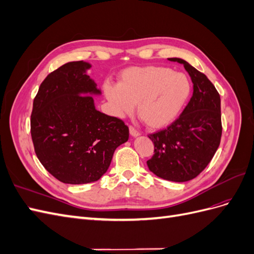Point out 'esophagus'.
Masks as SVG:
<instances>
[{
    "label": "esophagus",
    "mask_w": 254,
    "mask_h": 254,
    "mask_svg": "<svg viewBox=\"0 0 254 254\" xmlns=\"http://www.w3.org/2000/svg\"><path fill=\"white\" fill-rule=\"evenodd\" d=\"M129 132H130V135L133 136V137H136V136L140 135V132L137 131V130L134 127H132V126L129 127Z\"/></svg>",
    "instance_id": "obj_1"
}]
</instances>
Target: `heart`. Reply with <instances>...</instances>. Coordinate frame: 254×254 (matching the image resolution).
Returning a JSON list of instances; mask_svg holds the SVG:
<instances>
[{
	"label": "heart",
	"mask_w": 254,
	"mask_h": 254,
	"mask_svg": "<svg viewBox=\"0 0 254 254\" xmlns=\"http://www.w3.org/2000/svg\"><path fill=\"white\" fill-rule=\"evenodd\" d=\"M104 93L115 115L132 113L153 129L170 126L188 104L191 83L188 76L166 66H132L123 71L119 84L106 82Z\"/></svg>",
	"instance_id": "1"
}]
</instances>
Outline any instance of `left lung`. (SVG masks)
Here are the masks:
<instances>
[{
	"instance_id": "8db88e82",
	"label": "left lung",
	"mask_w": 254,
	"mask_h": 254,
	"mask_svg": "<svg viewBox=\"0 0 254 254\" xmlns=\"http://www.w3.org/2000/svg\"><path fill=\"white\" fill-rule=\"evenodd\" d=\"M168 60L184 65L193 82V96L178 120L148 135L155 153L147 166L164 180L186 182L204 170L220 144V96L206 76L186 60Z\"/></svg>"
}]
</instances>
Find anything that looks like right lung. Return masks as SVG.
Segmentation results:
<instances>
[{
	"label": "right lung",
	"instance_id": "1",
	"mask_svg": "<svg viewBox=\"0 0 254 254\" xmlns=\"http://www.w3.org/2000/svg\"><path fill=\"white\" fill-rule=\"evenodd\" d=\"M91 64L71 61L47 76L34 99L30 133L35 152L51 175L64 183L101 179L114 150L128 141L122 120L96 110L102 94L87 74Z\"/></svg>",
	"mask_w": 254,
	"mask_h": 254
}]
</instances>
